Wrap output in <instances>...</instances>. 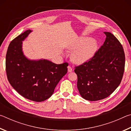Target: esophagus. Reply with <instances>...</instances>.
Segmentation results:
<instances>
[{"instance_id": "1", "label": "esophagus", "mask_w": 131, "mask_h": 131, "mask_svg": "<svg viewBox=\"0 0 131 131\" xmlns=\"http://www.w3.org/2000/svg\"><path fill=\"white\" fill-rule=\"evenodd\" d=\"M68 72H72V70H73L72 67H71V66H70V65H69V66H68Z\"/></svg>"}]
</instances>
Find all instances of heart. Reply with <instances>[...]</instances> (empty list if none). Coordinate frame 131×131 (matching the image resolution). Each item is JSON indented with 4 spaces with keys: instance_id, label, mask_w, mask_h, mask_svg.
I'll use <instances>...</instances> for the list:
<instances>
[{
    "instance_id": "obj_1",
    "label": "heart",
    "mask_w": 131,
    "mask_h": 131,
    "mask_svg": "<svg viewBox=\"0 0 131 131\" xmlns=\"http://www.w3.org/2000/svg\"><path fill=\"white\" fill-rule=\"evenodd\" d=\"M78 50L72 54V59L77 63H81L90 59L96 52L97 45L93 39L89 37H84L71 46L70 49Z\"/></svg>"
}]
</instances>
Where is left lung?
<instances>
[{
  "instance_id": "left-lung-1",
  "label": "left lung",
  "mask_w": 131,
  "mask_h": 131,
  "mask_svg": "<svg viewBox=\"0 0 131 131\" xmlns=\"http://www.w3.org/2000/svg\"><path fill=\"white\" fill-rule=\"evenodd\" d=\"M104 34L105 41L94 56L74 67L80 94L88 101L101 100L112 94L121 83L125 69L123 46L112 34Z\"/></svg>"
}]
</instances>
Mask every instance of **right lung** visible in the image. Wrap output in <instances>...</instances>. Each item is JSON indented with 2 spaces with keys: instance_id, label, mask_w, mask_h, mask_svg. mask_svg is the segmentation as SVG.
<instances>
[{
  "instance_id": "add662e5",
  "label": "right lung",
  "mask_w": 131,
  "mask_h": 131,
  "mask_svg": "<svg viewBox=\"0 0 131 131\" xmlns=\"http://www.w3.org/2000/svg\"><path fill=\"white\" fill-rule=\"evenodd\" d=\"M28 29L11 41L6 57L7 79L12 87L25 98L42 102L54 93L58 83L68 72V63L55 64L47 60L30 61L23 55L22 43Z\"/></svg>"
}]
</instances>
